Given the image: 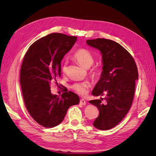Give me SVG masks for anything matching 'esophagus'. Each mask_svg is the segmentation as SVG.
<instances>
[{
  "instance_id": "obj_1",
  "label": "esophagus",
  "mask_w": 156,
  "mask_h": 156,
  "mask_svg": "<svg viewBox=\"0 0 156 156\" xmlns=\"http://www.w3.org/2000/svg\"><path fill=\"white\" fill-rule=\"evenodd\" d=\"M80 104L83 105H86V101L84 100V99H81V100H80Z\"/></svg>"
}]
</instances>
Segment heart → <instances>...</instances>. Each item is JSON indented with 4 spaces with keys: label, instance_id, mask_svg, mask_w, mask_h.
Returning <instances> with one entry per match:
<instances>
[{
    "label": "heart",
    "instance_id": "heart-1",
    "mask_svg": "<svg viewBox=\"0 0 156 156\" xmlns=\"http://www.w3.org/2000/svg\"><path fill=\"white\" fill-rule=\"evenodd\" d=\"M73 59L84 68H89L94 64V58L92 54L89 51L85 49H79L75 51L73 55ZM67 62H65L62 67L63 73L66 72ZM102 73V69L100 67L95 66L90 70V75L93 79H98L100 77ZM90 87L89 82L75 83L72 86V88L75 92H76L80 95H84L87 92V89Z\"/></svg>",
    "mask_w": 156,
    "mask_h": 156
}]
</instances>
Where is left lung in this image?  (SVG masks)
I'll return each mask as SVG.
<instances>
[{"label": "left lung", "instance_id": "8db88e82", "mask_svg": "<svg viewBox=\"0 0 156 156\" xmlns=\"http://www.w3.org/2000/svg\"><path fill=\"white\" fill-rule=\"evenodd\" d=\"M87 43L102 55L103 71L92 94L106 95V104L101 102L102 98L89 101L100 111L93 125L98 129L108 130L119 124L129 110L138 79L137 68L130 53L117 42L97 38Z\"/></svg>", "mask_w": 156, "mask_h": 156}]
</instances>
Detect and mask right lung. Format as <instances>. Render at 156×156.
<instances>
[{
  "label": "right lung",
  "mask_w": 156,
  "mask_h": 156,
  "mask_svg": "<svg viewBox=\"0 0 156 156\" xmlns=\"http://www.w3.org/2000/svg\"><path fill=\"white\" fill-rule=\"evenodd\" d=\"M77 37L52 33L33 43L24 56L20 71L23 100L30 115L45 127L60 124L68 108L79 103L73 92L61 96L51 92V83L61 75V61Z\"/></svg>",
  "instance_id": "1"
}]
</instances>
